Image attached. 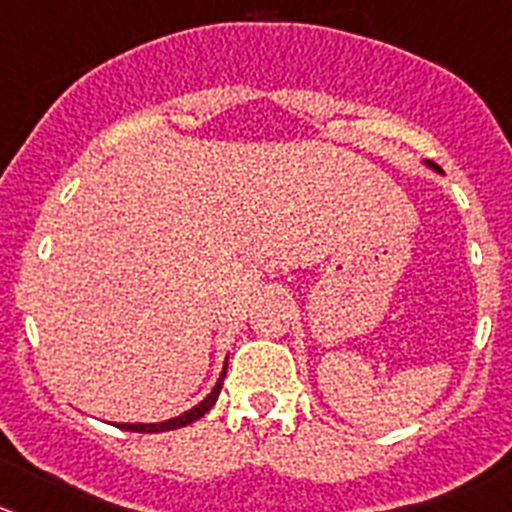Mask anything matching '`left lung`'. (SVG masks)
<instances>
[{
	"label": "left lung",
	"mask_w": 512,
	"mask_h": 512,
	"mask_svg": "<svg viewBox=\"0 0 512 512\" xmlns=\"http://www.w3.org/2000/svg\"><path fill=\"white\" fill-rule=\"evenodd\" d=\"M425 165H427V168H432V170H437V173H442V170H440V168H437V165H435V163H427V160H425Z\"/></svg>",
	"instance_id": "1"
}]
</instances>
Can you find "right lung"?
Returning <instances> with one entry per match:
<instances>
[{
    "mask_svg": "<svg viewBox=\"0 0 512 512\" xmlns=\"http://www.w3.org/2000/svg\"><path fill=\"white\" fill-rule=\"evenodd\" d=\"M226 367H228V362L223 364L221 377H218V382L213 384L211 392H208L196 407H191L188 412H183V415L170 417V420H165V422H118V427L120 430H130V432H168V430H178V427H186V425H191V422L201 420V417L206 415L213 405H216V399H218V394H221V387H223V377H226Z\"/></svg>",
    "mask_w": 512,
    "mask_h": 512,
    "instance_id": "1",
    "label": "right lung"
}]
</instances>
